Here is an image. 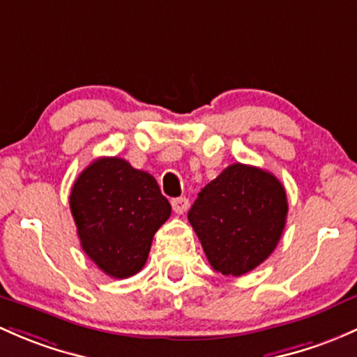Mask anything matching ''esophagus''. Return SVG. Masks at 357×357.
I'll list each match as a JSON object with an SVG mask.
<instances>
[{"label": "esophagus", "instance_id": "1", "mask_svg": "<svg viewBox=\"0 0 357 357\" xmlns=\"http://www.w3.org/2000/svg\"><path fill=\"white\" fill-rule=\"evenodd\" d=\"M171 205H172V210H174L176 213H185L186 210H188L190 202H188V198L179 197V198H172Z\"/></svg>", "mask_w": 357, "mask_h": 357}]
</instances>
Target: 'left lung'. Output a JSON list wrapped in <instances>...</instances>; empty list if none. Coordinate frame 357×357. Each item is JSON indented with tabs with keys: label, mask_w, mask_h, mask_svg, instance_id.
Masks as SVG:
<instances>
[{
	"label": "left lung",
	"mask_w": 357,
	"mask_h": 357,
	"mask_svg": "<svg viewBox=\"0 0 357 357\" xmlns=\"http://www.w3.org/2000/svg\"><path fill=\"white\" fill-rule=\"evenodd\" d=\"M287 208L286 190L272 172L238 162L198 193L188 220L212 268L239 277L275 250Z\"/></svg>",
	"instance_id": "8db88e82"
}]
</instances>
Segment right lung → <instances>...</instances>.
<instances>
[{"label": "right lung", "instance_id": "1", "mask_svg": "<svg viewBox=\"0 0 357 357\" xmlns=\"http://www.w3.org/2000/svg\"><path fill=\"white\" fill-rule=\"evenodd\" d=\"M70 208L82 250L112 279L144 268L153 234L171 215L155 178L119 157H100L80 172Z\"/></svg>", "mask_w": 357, "mask_h": 357}]
</instances>
